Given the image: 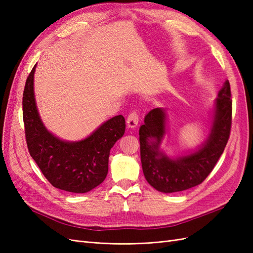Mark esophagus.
<instances>
[{
	"label": "esophagus",
	"mask_w": 253,
	"mask_h": 253,
	"mask_svg": "<svg viewBox=\"0 0 253 253\" xmlns=\"http://www.w3.org/2000/svg\"><path fill=\"white\" fill-rule=\"evenodd\" d=\"M139 122V117H138V114H137V112H132L129 113V115L126 118V124H127V126L131 127V128H134L137 125H138Z\"/></svg>",
	"instance_id": "esophagus-1"
}]
</instances>
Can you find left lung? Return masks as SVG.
Wrapping results in <instances>:
<instances>
[{"label":"left lung","instance_id":"obj_1","mask_svg":"<svg viewBox=\"0 0 253 253\" xmlns=\"http://www.w3.org/2000/svg\"><path fill=\"white\" fill-rule=\"evenodd\" d=\"M231 117V90L226 80L214 100L208 138L186 155L170 157L160 150L167 132L166 110L157 108L150 111L139 128L140 158L145 179L163 193L179 192L200 185L223 154L230 135Z\"/></svg>","mask_w":253,"mask_h":253}]
</instances>
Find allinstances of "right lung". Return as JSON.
<instances>
[{
	"mask_svg": "<svg viewBox=\"0 0 253 253\" xmlns=\"http://www.w3.org/2000/svg\"><path fill=\"white\" fill-rule=\"evenodd\" d=\"M30 72L23 93V120L29 154L51 185L73 193H86L105 179L110 151L126 131L125 117L105 121L86 138L65 141L45 127L38 112Z\"/></svg>",
	"mask_w": 253,
	"mask_h": 253,
	"instance_id": "1",
	"label": "right lung"
}]
</instances>
